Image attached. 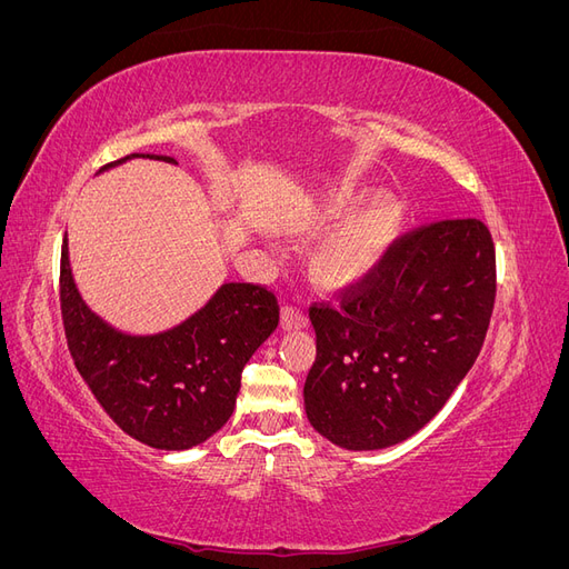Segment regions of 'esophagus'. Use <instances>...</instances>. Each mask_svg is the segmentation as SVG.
Segmentation results:
<instances>
[{
  "mask_svg": "<svg viewBox=\"0 0 569 569\" xmlns=\"http://www.w3.org/2000/svg\"><path fill=\"white\" fill-rule=\"evenodd\" d=\"M280 322H282V330H301V327L308 325V318H306V313L301 311V308L284 306L282 308V316H280Z\"/></svg>",
  "mask_w": 569,
  "mask_h": 569,
  "instance_id": "esophagus-1",
  "label": "esophagus"
}]
</instances>
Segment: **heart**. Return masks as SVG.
<instances>
[{"instance_id":"b5f03b06","label":"heart","mask_w":569,"mask_h":569,"mask_svg":"<svg viewBox=\"0 0 569 569\" xmlns=\"http://www.w3.org/2000/svg\"><path fill=\"white\" fill-rule=\"evenodd\" d=\"M360 201L363 197L358 194L337 197L308 226V232H325L342 226L311 253L308 268L320 287H349L366 278L387 256L401 232L403 216L399 203L377 197L358 210Z\"/></svg>"}]
</instances>
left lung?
<instances>
[{
  "label": "left lung",
  "mask_w": 569,
  "mask_h": 569,
  "mask_svg": "<svg viewBox=\"0 0 569 569\" xmlns=\"http://www.w3.org/2000/svg\"><path fill=\"white\" fill-rule=\"evenodd\" d=\"M496 299V251L477 218L403 234L337 303L308 308L316 360L303 406L318 435L377 451L422 429L470 372Z\"/></svg>",
  "instance_id": "obj_1"
}]
</instances>
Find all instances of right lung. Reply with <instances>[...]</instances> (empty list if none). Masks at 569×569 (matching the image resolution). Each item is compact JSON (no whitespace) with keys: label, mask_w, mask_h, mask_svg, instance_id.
I'll list each match as a JSON object with an SVG mask.
<instances>
[{"label":"right lung","mask_w":569,"mask_h":569,"mask_svg":"<svg viewBox=\"0 0 569 569\" xmlns=\"http://www.w3.org/2000/svg\"><path fill=\"white\" fill-rule=\"evenodd\" d=\"M130 159L178 163L161 153H130L101 170ZM61 318L73 363L107 416L151 449L187 451L230 420L242 370L278 327L280 306L266 287L226 282L170 330H116L80 297L63 237Z\"/></svg>","instance_id":"obj_1"}]
</instances>
